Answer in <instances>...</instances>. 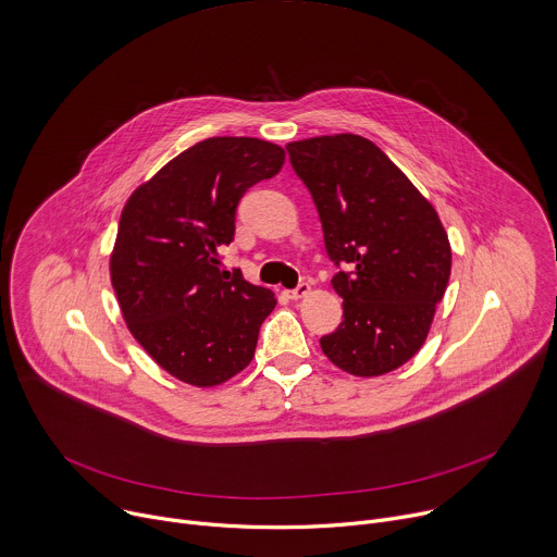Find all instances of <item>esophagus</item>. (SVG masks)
<instances>
[{"label":"esophagus","mask_w":557,"mask_h":557,"mask_svg":"<svg viewBox=\"0 0 557 557\" xmlns=\"http://www.w3.org/2000/svg\"><path fill=\"white\" fill-rule=\"evenodd\" d=\"M308 293H310V284H308V282H299L297 288L288 290V297H290V299H301V297H306Z\"/></svg>","instance_id":"1"}]
</instances>
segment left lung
Wrapping results in <instances>:
<instances>
[{
    "mask_svg": "<svg viewBox=\"0 0 557 557\" xmlns=\"http://www.w3.org/2000/svg\"><path fill=\"white\" fill-rule=\"evenodd\" d=\"M293 170L308 188L338 271L332 288L343 321L321 336L343 372L383 376L418 354L450 277V243L435 208L407 174L360 135L290 141Z\"/></svg>",
    "mask_w": 557,
    "mask_h": 557,
    "instance_id": "left-lung-1",
    "label": "left lung"
}]
</instances>
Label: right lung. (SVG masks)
Masks as SVG:
<instances>
[{"instance_id":"1","label":"right lung","mask_w":557,"mask_h":557,"mask_svg":"<svg viewBox=\"0 0 557 557\" xmlns=\"http://www.w3.org/2000/svg\"><path fill=\"white\" fill-rule=\"evenodd\" d=\"M284 163L277 144L210 137L168 161L126 201L111 282L124 321L150 358L174 379L214 387L251 362L269 288L240 271L221 273L245 193Z\"/></svg>"}]
</instances>
